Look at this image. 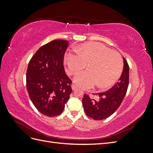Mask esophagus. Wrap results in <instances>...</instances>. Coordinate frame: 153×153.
Instances as JSON below:
<instances>
[{"instance_id":"esophagus-1","label":"esophagus","mask_w":153,"mask_h":153,"mask_svg":"<svg viewBox=\"0 0 153 153\" xmlns=\"http://www.w3.org/2000/svg\"><path fill=\"white\" fill-rule=\"evenodd\" d=\"M71 87H72V90H73V91L75 90L76 89H77V86L76 85H75V84H72Z\"/></svg>"}]
</instances>
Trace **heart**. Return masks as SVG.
Masks as SVG:
<instances>
[{
  "instance_id": "b5f03b06",
  "label": "heart",
  "mask_w": 153,
  "mask_h": 153,
  "mask_svg": "<svg viewBox=\"0 0 153 153\" xmlns=\"http://www.w3.org/2000/svg\"><path fill=\"white\" fill-rule=\"evenodd\" d=\"M64 61L70 75H76L87 64L88 70L80 73L74 80L85 89L96 85L99 89L109 87L121 75L123 68L121 55L99 43L82 45L76 50L68 52Z\"/></svg>"
}]
</instances>
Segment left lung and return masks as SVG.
<instances>
[{
	"label": "left lung",
	"mask_w": 153,
	"mask_h": 153,
	"mask_svg": "<svg viewBox=\"0 0 153 153\" xmlns=\"http://www.w3.org/2000/svg\"><path fill=\"white\" fill-rule=\"evenodd\" d=\"M123 61V71L119 82L108 91L97 94L100 98L98 101L92 100L84 94L82 104L87 116L94 120H103L112 115L121 105L129 84V66L124 58Z\"/></svg>",
	"instance_id": "8db88e82"
}]
</instances>
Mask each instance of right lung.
<instances>
[{
  "mask_svg": "<svg viewBox=\"0 0 153 153\" xmlns=\"http://www.w3.org/2000/svg\"><path fill=\"white\" fill-rule=\"evenodd\" d=\"M68 43L57 39L42 46L27 68L26 83L30 98L37 110L48 117L57 116L63 112L72 91V81L63 65Z\"/></svg>",
  "mask_w": 153,
  "mask_h": 153,
  "instance_id": "1",
  "label": "right lung"
}]
</instances>
